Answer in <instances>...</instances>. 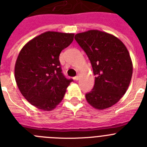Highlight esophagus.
<instances>
[{"label": "esophagus", "instance_id": "esophagus-1", "mask_svg": "<svg viewBox=\"0 0 147 147\" xmlns=\"http://www.w3.org/2000/svg\"><path fill=\"white\" fill-rule=\"evenodd\" d=\"M79 78H80V76H79V75H77V76H75V78H74V80H78Z\"/></svg>", "mask_w": 147, "mask_h": 147}]
</instances>
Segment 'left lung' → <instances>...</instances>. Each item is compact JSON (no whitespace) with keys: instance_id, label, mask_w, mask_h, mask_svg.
<instances>
[{"instance_id":"obj_1","label":"left lung","mask_w":147,"mask_h":147,"mask_svg":"<svg viewBox=\"0 0 147 147\" xmlns=\"http://www.w3.org/2000/svg\"><path fill=\"white\" fill-rule=\"evenodd\" d=\"M75 39L91 61L95 82L86 94L89 105L97 110L111 107L126 93L133 75V63L122 42L98 30L79 33Z\"/></svg>"}]
</instances>
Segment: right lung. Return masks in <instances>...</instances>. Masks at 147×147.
Masks as SVG:
<instances>
[{"mask_svg": "<svg viewBox=\"0 0 147 147\" xmlns=\"http://www.w3.org/2000/svg\"><path fill=\"white\" fill-rule=\"evenodd\" d=\"M74 35L47 31L29 41L18 55L14 67L17 85L28 102L39 109H54L73 81L61 72L59 55Z\"/></svg>", "mask_w": 147, "mask_h": 147, "instance_id": "1", "label": "right lung"}]
</instances>
